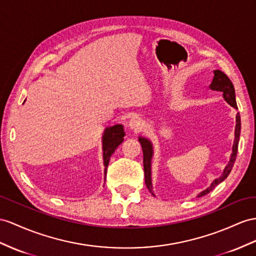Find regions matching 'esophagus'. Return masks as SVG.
I'll use <instances>...</instances> for the list:
<instances>
[{"mask_svg": "<svg viewBox=\"0 0 256 256\" xmlns=\"http://www.w3.org/2000/svg\"><path fill=\"white\" fill-rule=\"evenodd\" d=\"M144 126L142 121L140 119V118H133L132 120L130 121V126L132 130H140Z\"/></svg>", "mask_w": 256, "mask_h": 256, "instance_id": "1", "label": "esophagus"}]
</instances>
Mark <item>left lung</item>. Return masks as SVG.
<instances>
[{"label": "left lung", "instance_id": "8db88e82", "mask_svg": "<svg viewBox=\"0 0 256 256\" xmlns=\"http://www.w3.org/2000/svg\"><path fill=\"white\" fill-rule=\"evenodd\" d=\"M210 88L214 90H220L222 93L225 100L232 106L234 108L237 109V102H236V96H234V84L232 83L230 78H229L224 72L220 70H215L214 71V78L210 85ZM240 128H241V121H240V114H237L236 116V130H234V142L232 146V154L230 156V160H229L227 166L225 168L224 172L220 176L218 180H215L211 186L206 188V190H203L198 194V196H206L208 192H211L213 189L218 186V184L227 178V176L230 173L232 168L234 166V163L237 158V152H238V144H239V137H240ZM140 142L142 148V154H144V172H145V182L146 186L149 189V192H152V142H150L146 138H142L140 137Z\"/></svg>", "mask_w": 256, "mask_h": 256}]
</instances>
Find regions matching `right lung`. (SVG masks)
I'll return each mask as SVG.
<instances>
[{"instance_id": "right-lung-1", "label": "right lung", "mask_w": 256, "mask_h": 256, "mask_svg": "<svg viewBox=\"0 0 256 256\" xmlns=\"http://www.w3.org/2000/svg\"><path fill=\"white\" fill-rule=\"evenodd\" d=\"M124 133L123 126L120 124H116L114 126L104 130L102 136V150H104V180H106L107 168L109 164L110 156L114 152V150L123 142Z\"/></svg>"}]
</instances>
